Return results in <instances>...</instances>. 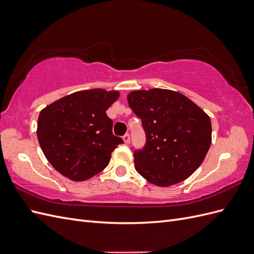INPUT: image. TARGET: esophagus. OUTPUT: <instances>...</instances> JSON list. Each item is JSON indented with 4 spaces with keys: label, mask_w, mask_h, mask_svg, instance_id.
Listing matches in <instances>:
<instances>
[{
    "label": "esophagus",
    "mask_w": 254,
    "mask_h": 254,
    "mask_svg": "<svg viewBox=\"0 0 254 254\" xmlns=\"http://www.w3.org/2000/svg\"><path fill=\"white\" fill-rule=\"evenodd\" d=\"M123 140H124L125 143H129L130 142V135L128 133L125 134L124 136H123Z\"/></svg>",
    "instance_id": "obj_1"
}]
</instances>
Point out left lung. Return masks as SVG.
Instances as JSON below:
<instances>
[{
  "label": "left lung",
  "mask_w": 254,
  "mask_h": 254,
  "mask_svg": "<svg viewBox=\"0 0 254 254\" xmlns=\"http://www.w3.org/2000/svg\"><path fill=\"white\" fill-rule=\"evenodd\" d=\"M142 121L146 142L133 149L135 170L159 187L177 184L193 174L204 160L212 141L211 120L179 92L137 90L127 96Z\"/></svg>",
  "instance_id": "1"
}]
</instances>
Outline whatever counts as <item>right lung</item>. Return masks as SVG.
I'll return each mask as SVG.
<instances>
[{
  "label": "right lung",
  "instance_id": "1",
  "mask_svg": "<svg viewBox=\"0 0 254 254\" xmlns=\"http://www.w3.org/2000/svg\"><path fill=\"white\" fill-rule=\"evenodd\" d=\"M118 91H78L54 102L40 112L37 136L56 171L73 181L87 180L109 164L111 152L123 144L112 132L106 111Z\"/></svg>",
  "mask_w": 254,
  "mask_h": 254
}]
</instances>
